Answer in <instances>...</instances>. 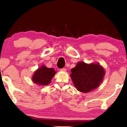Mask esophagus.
<instances>
[{
  "mask_svg": "<svg viewBox=\"0 0 127 127\" xmlns=\"http://www.w3.org/2000/svg\"><path fill=\"white\" fill-rule=\"evenodd\" d=\"M66 70V68H62L60 69V71H62V72H65Z\"/></svg>",
  "mask_w": 127,
  "mask_h": 127,
  "instance_id": "34e87169",
  "label": "esophagus"
}]
</instances>
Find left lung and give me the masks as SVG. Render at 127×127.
Masks as SVG:
<instances>
[{"label":"left lung","instance_id":"left-lung-1","mask_svg":"<svg viewBox=\"0 0 127 127\" xmlns=\"http://www.w3.org/2000/svg\"><path fill=\"white\" fill-rule=\"evenodd\" d=\"M71 72L70 77L76 89L84 93L98 87L105 74L103 67L99 63L87 64L79 62Z\"/></svg>","mask_w":127,"mask_h":127}]
</instances>
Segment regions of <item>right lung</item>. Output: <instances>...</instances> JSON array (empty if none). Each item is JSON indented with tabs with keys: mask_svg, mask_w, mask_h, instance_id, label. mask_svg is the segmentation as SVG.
Segmentation results:
<instances>
[{
	"mask_svg": "<svg viewBox=\"0 0 127 127\" xmlns=\"http://www.w3.org/2000/svg\"><path fill=\"white\" fill-rule=\"evenodd\" d=\"M55 73L56 72L54 69L48 68L43 65L35 71L32 80L33 83L40 86H47Z\"/></svg>",
	"mask_w": 127,
	"mask_h": 127,
	"instance_id": "1",
	"label": "right lung"
}]
</instances>
